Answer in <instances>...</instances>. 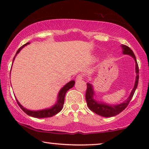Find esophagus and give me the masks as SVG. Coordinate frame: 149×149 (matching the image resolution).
<instances>
[{
    "mask_svg": "<svg viewBox=\"0 0 149 149\" xmlns=\"http://www.w3.org/2000/svg\"><path fill=\"white\" fill-rule=\"evenodd\" d=\"M83 79V75L81 74H79L77 75L76 78H75V80H76V81H79L82 80Z\"/></svg>",
    "mask_w": 149,
    "mask_h": 149,
    "instance_id": "1",
    "label": "esophagus"
}]
</instances>
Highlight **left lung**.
Here are the masks:
<instances>
[{
	"instance_id": "1",
	"label": "left lung",
	"mask_w": 149,
	"mask_h": 149,
	"mask_svg": "<svg viewBox=\"0 0 149 149\" xmlns=\"http://www.w3.org/2000/svg\"><path fill=\"white\" fill-rule=\"evenodd\" d=\"M122 49V53L123 54H128L132 56L135 60V72H136V77L135 81L134 87L131 92L129 97L126 99L125 101L118 104H109L107 103H104L102 101H99L94 98L95 91L93 88V85L92 84L87 83V89L85 93V99H86L87 107L89 109L95 112V114L101 116L103 117H112L115 116L118 114H119L120 112L125 109L129 104L130 100H132L135 91L137 87L138 81H139V67L137 62V60L134 53L132 51V50L130 47L124 45H121Z\"/></svg>"
}]
</instances>
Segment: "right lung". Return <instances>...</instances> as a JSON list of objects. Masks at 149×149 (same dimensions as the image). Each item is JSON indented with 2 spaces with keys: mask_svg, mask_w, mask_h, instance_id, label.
Returning <instances> with one entry per match:
<instances>
[{
  "mask_svg": "<svg viewBox=\"0 0 149 149\" xmlns=\"http://www.w3.org/2000/svg\"><path fill=\"white\" fill-rule=\"evenodd\" d=\"M29 44V42H27L26 44L24 45L23 46L20 47L19 49L17 50L16 54L15 55V56L13 59V62L15 58H16L17 54L20 52V50L23 49L24 47L27 46V45ZM13 62H12V64H13ZM74 84H75V81L74 80L70 81V82L65 84L64 86L60 90L58 94L56 103H55L53 106H52L50 108H45V109L39 110H31L27 109V108L24 107L23 106L20 104V103L18 102V100H17L16 97V99L17 104H18V105L19 106V107L22 108V110H23L25 113H26L27 115L30 116L37 118H45L52 117L53 116L58 114V113L62 110L63 106H64V98H65V93H66V92L70 89H71V88H72L74 86Z\"/></svg>",
  "mask_w": 149,
  "mask_h": 149,
  "instance_id": "obj_1",
  "label": "right lung"
}]
</instances>
